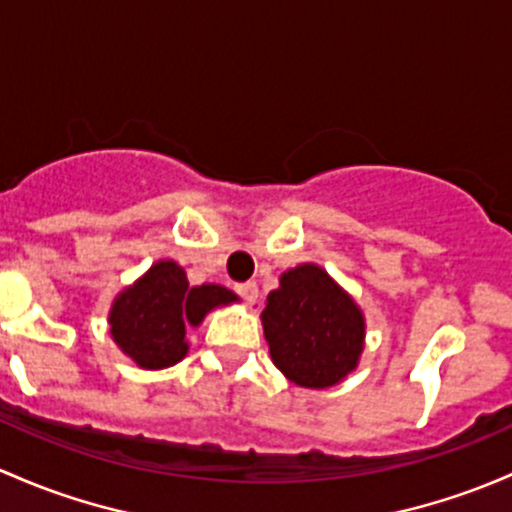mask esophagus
<instances>
[{
	"instance_id": "obj_1",
	"label": "esophagus",
	"mask_w": 512,
	"mask_h": 512,
	"mask_svg": "<svg viewBox=\"0 0 512 512\" xmlns=\"http://www.w3.org/2000/svg\"><path fill=\"white\" fill-rule=\"evenodd\" d=\"M238 294L242 299L247 301V304L250 306H255L257 304V297H260V289H257V284L255 282H245V284H238Z\"/></svg>"
}]
</instances>
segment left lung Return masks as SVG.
I'll use <instances>...</instances> for the list:
<instances>
[{
    "instance_id": "1",
    "label": "left lung",
    "mask_w": 512,
    "mask_h": 512,
    "mask_svg": "<svg viewBox=\"0 0 512 512\" xmlns=\"http://www.w3.org/2000/svg\"><path fill=\"white\" fill-rule=\"evenodd\" d=\"M262 328L272 363L301 387L341 383L363 353V311L311 262L279 277V289L267 294Z\"/></svg>"
}]
</instances>
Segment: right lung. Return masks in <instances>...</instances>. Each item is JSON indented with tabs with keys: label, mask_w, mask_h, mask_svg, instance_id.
Wrapping results in <instances>:
<instances>
[{
	"label": "right lung",
	"mask_w": 512,
	"mask_h": 512,
	"mask_svg": "<svg viewBox=\"0 0 512 512\" xmlns=\"http://www.w3.org/2000/svg\"><path fill=\"white\" fill-rule=\"evenodd\" d=\"M238 301L220 284L188 287L184 267L159 260L112 301L110 333L139 368L161 370L188 353L186 324L198 326L215 306Z\"/></svg>",
	"instance_id": "obj_1"
}]
</instances>
